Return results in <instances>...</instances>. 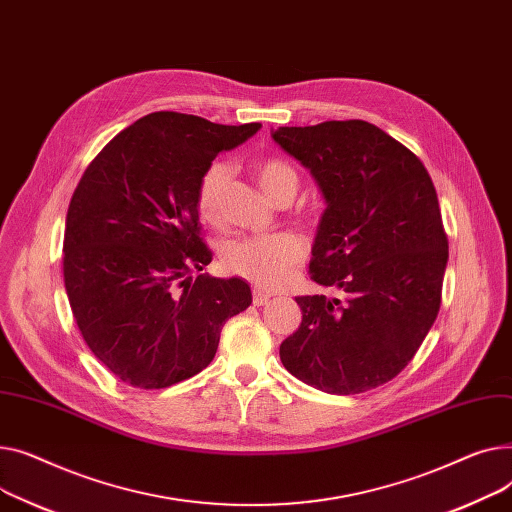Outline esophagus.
Returning <instances> with one entry per match:
<instances>
[{"instance_id":"34e87169","label":"esophagus","mask_w":512,"mask_h":512,"mask_svg":"<svg viewBox=\"0 0 512 512\" xmlns=\"http://www.w3.org/2000/svg\"><path fill=\"white\" fill-rule=\"evenodd\" d=\"M270 297H273V293L262 289V287H254V291H252V302H254V306H266Z\"/></svg>"}]
</instances>
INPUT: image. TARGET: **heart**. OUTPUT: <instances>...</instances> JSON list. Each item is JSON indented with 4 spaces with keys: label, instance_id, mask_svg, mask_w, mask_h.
Instances as JSON below:
<instances>
[{
    "label": "heart",
    "instance_id": "b5f03b06",
    "mask_svg": "<svg viewBox=\"0 0 512 512\" xmlns=\"http://www.w3.org/2000/svg\"><path fill=\"white\" fill-rule=\"evenodd\" d=\"M229 179V165L215 161L198 182L196 208L198 215L215 223L219 217V202ZM256 182L262 192L277 202L279 198L295 196L299 188L297 171L283 159H262L256 165ZM306 258L304 239L291 231L254 235L231 242L223 250V264L233 275L244 277L264 287H277L287 281L295 264Z\"/></svg>",
    "mask_w": 512,
    "mask_h": 512
}]
</instances>
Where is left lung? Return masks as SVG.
I'll use <instances>...</instances> for the list:
<instances>
[{"label":"left lung","instance_id":"8db88e82","mask_svg":"<svg viewBox=\"0 0 512 512\" xmlns=\"http://www.w3.org/2000/svg\"><path fill=\"white\" fill-rule=\"evenodd\" d=\"M273 138L326 200L310 277L345 295L295 297L302 324L281 343V362L322 393H366L411 362L440 310L448 239L432 177L364 119L279 128Z\"/></svg>","mask_w":512,"mask_h":512}]
</instances>
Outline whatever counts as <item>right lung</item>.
<instances>
[{
	"instance_id": "right-lung-1",
	"label": "right lung",
	"mask_w": 512,
	"mask_h": 512,
	"mask_svg": "<svg viewBox=\"0 0 512 512\" xmlns=\"http://www.w3.org/2000/svg\"><path fill=\"white\" fill-rule=\"evenodd\" d=\"M258 130L157 111L86 167L68 206L64 281L82 339L122 382L192 378L213 362L223 324L252 304L246 281L192 270L213 260L198 223L200 177Z\"/></svg>"
}]
</instances>
